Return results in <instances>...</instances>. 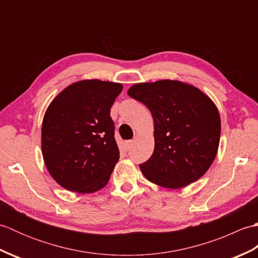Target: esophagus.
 <instances>
[{"label": "esophagus", "instance_id": "obj_1", "mask_svg": "<svg viewBox=\"0 0 258 258\" xmlns=\"http://www.w3.org/2000/svg\"><path fill=\"white\" fill-rule=\"evenodd\" d=\"M132 144H133V141H126V142H124V146H125L126 150H128L130 147L132 146Z\"/></svg>", "mask_w": 258, "mask_h": 258}]
</instances>
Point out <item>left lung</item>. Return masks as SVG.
Wrapping results in <instances>:
<instances>
[{
    "instance_id": "8db88e82",
    "label": "left lung",
    "mask_w": 258,
    "mask_h": 258,
    "mask_svg": "<svg viewBox=\"0 0 258 258\" xmlns=\"http://www.w3.org/2000/svg\"><path fill=\"white\" fill-rule=\"evenodd\" d=\"M127 94L147 106L154 120V152L140 165L146 179L171 189L200 179L220 146L221 116L212 98L177 80L134 84Z\"/></svg>"
}]
</instances>
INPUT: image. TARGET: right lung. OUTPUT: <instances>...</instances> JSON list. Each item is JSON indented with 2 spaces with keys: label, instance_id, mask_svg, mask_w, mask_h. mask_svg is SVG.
Instances as JSON below:
<instances>
[{
  "label": "right lung",
  "instance_id": "obj_1",
  "mask_svg": "<svg viewBox=\"0 0 258 258\" xmlns=\"http://www.w3.org/2000/svg\"><path fill=\"white\" fill-rule=\"evenodd\" d=\"M123 85L101 80L74 82L47 106L42 122V155L63 188L91 194L105 186L119 151L109 116Z\"/></svg>",
  "mask_w": 258,
  "mask_h": 258
}]
</instances>
